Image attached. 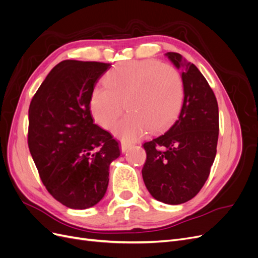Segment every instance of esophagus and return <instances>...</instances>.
Listing matches in <instances>:
<instances>
[{
    "mask_svg": "<svg viewBox=\"0 0 258 258\" xmlns=\"http://www.w3.org/2000/svg\"><path fill=\"white\" fill-rule=\"evenodd\" d=\"M130 146H131V145H130V144H128V143L121 142V143H120V150H121V152H122V153H124V152H127V150H128V148H129Z\"/></svg>",
    "mask_w": 258,
    "mask_h": 258,
    "instance_id": "34e87169",
    "label": "esophagus"
}]
</instances>
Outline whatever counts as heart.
<instances>
[{
	"label": "heart",
	"instance_id": "heart-1",
	"mask_svg": "<svg viewBox=\"0 0 258 258\" xmlns=\"http://www.w3.org/2000/svg\"><path fill=\"white\" fill-rule=\"evenodd\" d=\"M104 86L91 93V115L101 127L110 129L124 105L128 114L115 124L113 134L126 142L168 126L184 96L177 69L150 59L122 62L106 74Z\"/></svg>",
	"mask_w": 258,
	"mask_h": 258
}]
</instances>
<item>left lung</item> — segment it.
Segmentation results:
<instances>
[{"instance_id": "left-lung-1", "label": "left lung", "mask_w": 258, "mask_h": 258, "mask_svg": "<svg viewBox=\"0 0 258 258\" xmlns=\"http://www.w3.org/2000/svg\"><path fill=\"white\" fill-rule=\"evenodd\" d=\"M181 70L184 101L166 134L143 144L142 169L147 190L158 201L181 205L200 191L210 174L218 139V105L213 90L194 63L177 52H167Z\"/></svg>"}]
</instances>
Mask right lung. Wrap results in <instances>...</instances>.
Listing matches in <instances>:
<instances>
[{
  "instance_id": "add662e5",
  "label": "right lung",
  "mask_w": 258,
  "mask_h": 258,
  "mask_svg": "<svg viewBox=\"0 0 258 258\" xmlns=\"http://www.w3.org/2000/svg\"><path fill=\"white\" fill-rule=\"evenodd\" d=\"M110 67L61 61L30 103V153L49 194L70 209H88L104 197L110 165L120 155L118 142L90 113L91 93Z\"/></svg>"
}]
</instances>
